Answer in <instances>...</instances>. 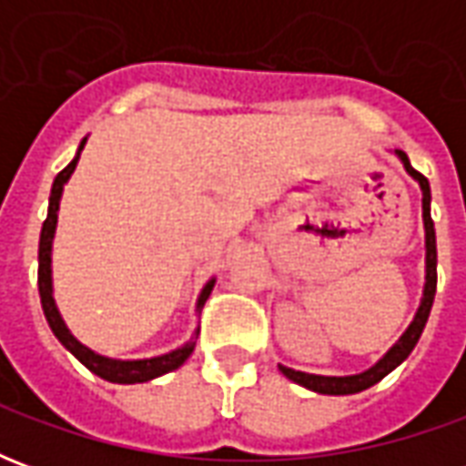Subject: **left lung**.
Wrapping results in <instances>:
<instances>
[{
    "mask_svg": "<svg viewBox=\"0 0 466 466\" xmlns=\"http://www.w3.org/2000/svg\"><path fill=\"white\" fill-rule=\"evenodd\" d=\"M394 154L400 157V162L404 164V169L410 174L414 182L420 184L421 189V219H424V249H427V257H424V292H421L420 309L414 314L411 324L404 329L397 342L391 344L390 351L381 357L377 364H371L370 370L360 371V374H347V377H324V374H307V371L289 370L279 364V371H282L287 380H292L294 384H302L307 390L317 391V394H357L361 390H370L371 384H377L380 380H384L391 370H397L401 361L407 360L411 354V350L417 347L421 337V329L430 319L431 302H434V292H437V237H434V222H431V192L427 177L420 174L410 164V157L401 152V149H394Z\"/></svg>",
    "mask_w": 466,
    "mask_h": 466,
    "instance_id": "left-lung-1",
    "label": "left lung"
}]
</instances>
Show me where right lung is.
<instances>
[{"label": "right lung", "instance_id": "obj_1", "mask_svg": "<svg viewBox=\"0 0 466 466\" xmlns=\"http://www.w3.org/2000/svg\"><path fill=\"white\" fill-rule=\"evenodd\" d=\"M86 137L79 144L75 159L66 164L62 172L55 177V184H52V194H49V209H46V219L42 224V234H39V297H42V309H45V317L52 332L59 342L65 344V350H69L75 354L76 360L85 364L86 370L95 371L96 377H102L106 381H115V384H139V381H149L162 377L167 371H174L182 367L184 361L189 360V354L194 351V344H197V334L199 329L192 334V339L177 350L167 351V354H159V357H147V360H112V357H105V354H96L95 350H89L86 344H82L76 339L75 334L69 332V327L62 319V314L56 309L55 302V284H52V244H55V232H56V217H59V199H62V192H65V184L69 182V177L75 174L76 162H79V154L85 149ZM214 282L217 279H209L204 284V289L199 292V299H197V312H202L207 297L212 294Z\"/></svg>", "mask_w": 466, "mask_h": 466}]
</instances>
